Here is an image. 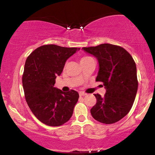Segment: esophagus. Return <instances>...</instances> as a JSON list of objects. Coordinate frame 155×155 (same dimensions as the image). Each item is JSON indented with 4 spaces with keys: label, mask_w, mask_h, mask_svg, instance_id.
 Segmentation results:
<instances>
[{
    "label": "esophagus",
    "mask_w": 155,
    "mask_h": 155,
    "mask_svg": "<svg viewBox=\"0 0 155 155\" xmlns=\"http://www.w3.org/2000/svg\"><path fill=\"white\" fill-rule=\"evenodd\" d=\"M86 95H87V94L84 93V92H79V96H84Z\"/></svg>",
    "instance_id": "34e87169"
}]
</instances>
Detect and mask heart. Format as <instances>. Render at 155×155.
Wrapping results in <instances>:
<instances>
[{"label":"heart","mask_w":155,"mask_h":155,"mask_svg":"<svg viewBox=\"0 0 155 155\" xmlns=\"http://www.w3.org/2000/svg\"><path fill=\"white\" fill-rule=\"evenodd\" d=\"M90 59H93V58H91V57H89V56H86V57H83L81 59V62L83 61H86V60H90Z\"/></svg>","instance_id":"1"}]
</instances>
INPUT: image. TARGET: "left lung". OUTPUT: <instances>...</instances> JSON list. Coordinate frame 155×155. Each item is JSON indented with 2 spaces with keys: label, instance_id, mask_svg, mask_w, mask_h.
Wrapping results in <instances>:
<instances>
[{
  "label": "left lung",
  "instance_id": "1",
  "mask_svg": "<svg viewBox=\"0 0 155 155\" xmlns=\"http://www.w3.org/2000/svg\"><path fill=\"white\" fill-rule=\"evenodd\" d=\"M82 49L97 58L99 71L96 81L106 89L104 97L95 94L97 103L90 110L92 117L104 124L122 120L132 108L138 90L136 65L124 48L111 44Z\"/></svg>",
  "mask_w": 155,
  "mask_h": 155
}]
</instances>
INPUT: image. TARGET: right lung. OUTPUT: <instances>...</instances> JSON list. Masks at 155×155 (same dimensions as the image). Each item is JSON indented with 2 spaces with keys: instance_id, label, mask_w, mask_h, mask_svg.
Returning a JSON list of instances; mask_svg holds the SVG:
<instances>
[{
  "instance_id": "add662e5",
  "label": "right lung",
  "mask_w": 155,
  "mask_h": 155,
  "mask_svg": "<svg viewBox=\"0 0 155 155\" xmlns=\"http://www.w3.org/2000/svg\"><path fill=\"white\" fill-rule=\"evenodd\" d=\"M79 49L47 44L27 58L22 75L25 97L35 117L47 125L60 126L72 116L79 93L74 90L64 92L54 85L68 58Z\"/></svg>"
}]
</instances>
